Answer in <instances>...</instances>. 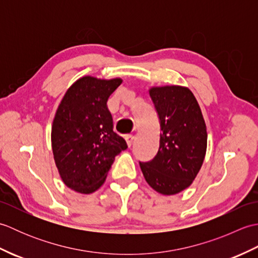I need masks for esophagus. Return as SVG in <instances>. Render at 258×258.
Returning a JSON list of instances; mask_svg holds the SVG:
<instances>
[{
	"label": "esophagus",
	"instance_id": "esophagus-1",
	"mask_svg": "<svg viewBox=\"0 0 258 258\" xmlns=\"http://www.w3.org/2000/svg\"><path fill=\"white\" fill-rule=\"evenodd\" d=\"M125 141H126V143H127L128 147H131V146H132V144H133L134 136L133 135H125Z\"/></svg>",
	"mask_w": 258,
	"mask_h": 258
}]
</instances>
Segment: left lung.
<instances>
[{"mask_svg":"<svg viewBox=\"0 0 258 258\" xmlns=\"http://www.w3.org/2000/svg\"><path fill=\"white\" fill-rule=\"evenodd\" d=\"M150 96L160 117V149L152 161L140 163L151 187L162 195L187 188L199 174L207 149L201 107L185 86H153Z\"/></svg>","mask_w":258,"mask_h":258,"instance_id":"left-lung-1","label":"left lung"}]
</instances>
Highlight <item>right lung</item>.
Returning <instances> with one entry per match:
<instances>
[{
	"label": "right lung",
	"mask_w": 258,
	"mask_h": 258,
	"mask_svg": "<svg viewBox=\"0 0 258 258\" xmlns=\"http://www.w3.org/2000/svg\"><path fill=\"white\" fill-rule=\"evenodd\" d=\"M122 82L83 76L69 87L56 109L51 133L54 161L63 183L78 193L100 188L115 156L127 149L113 131L106 105Z\"/></svg>",
	"instance_id": "1"
}]
</instances>
